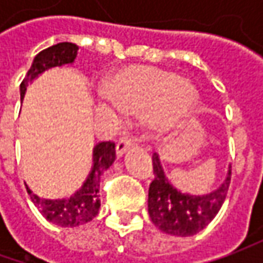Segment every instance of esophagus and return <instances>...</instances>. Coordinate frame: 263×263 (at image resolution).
Segmentation results:
<instances>
[{
    "instance_id": "1",
    "label": "esophagus",
    "mask_w": 263,
    "mask_h": 263,
    "mask_svg": "<svg viewBox=\"0 0 263 263\" xmlns=\"http://www.w3.org/2000/svg\"><path fill=\"white\" fill-rule=\"evenodd\" d=\"M135 143V140L132 139L130 136H123L118 139V142H117V146H116V151H117V155H123L124 152H126L128 147L132 146Z\"/></svg>"
}]
</instances>
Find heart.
Segmentation results:
<instances>
[{
	"label": "heart",
	"mask_w": 263,
	"mask_h": 263,
	"mask_svg": "<svg viewBox=\"0 0 263 263\" xmlns=\"http://www.w3.org/2000/svg\"><path fill=\"white\" fill-rule=\"evenodd\" d=\"M105 93L126 112H137L151 105L146 124L155 133L176 127L197 101L196 89L189 80L152 67L123 70L106 83Z\"/></svg>",
	"instance_id": "1"
}]
</instances>
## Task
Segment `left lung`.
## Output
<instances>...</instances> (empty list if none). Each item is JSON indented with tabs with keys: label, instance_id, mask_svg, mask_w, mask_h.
Returning <instances> with one entry per match:
<instances>
[{
	"label": "left lung",
	"instance_id": "8db88e82",
	"mask_svg": "<svg viewBox=\"0 0 263 263\" xmlns=\"http://www.w3.org/2000/svg\"><path fill=\"white\" fill-rule=\"evenodd\" d=\"M155 178L149 186L147 211L152 222L167 234L187 237L199 233L215 218L227 196L231 170L215 192L203 196L180 193L168 183L157 154L152 157Z\"/></svg>",
	"mask_w": 263,
	"mask_h": 263
}]
</instances>
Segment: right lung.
<instances>
[{"mask_svg": "<svg viewBox=\"0 0 263 263\" xmlns=\"http://www.w3.org/2000/svg\"><path fill=\"white\" fill-rule=\"evenodd\" d=\"M79 46L71 42H61L41 51L33 60V64L27 74L20 83V96L23 98L27 85L45 71L55 66H63L73 63L77 55ZM116 159V143L114 142H101L93 149V167L82 189L68 199L49 200L41 199L33 195L29 187L27 193L30 195L32 202L41 211V214L52 224L60 227H77L80 224H86L98 215L101 206L99 202V180L102 173L109 167Z\"/></svg>", "mask_w": 263, "mask_h": 263, "instance_id": "right-lung-1", "label": "right lung"}]
</instances>
